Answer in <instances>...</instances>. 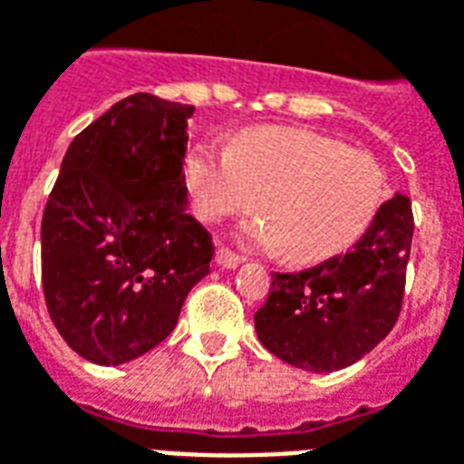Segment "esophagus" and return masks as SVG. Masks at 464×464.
Listing matches in <instances>:
<instances>
[{
    "label": "esophagus",
    "instance_id": "esophagus-1",
    "mask_svg": "<svg viewBox=\"0 0 464 464\" xmlns=\"http://www.w3.org/2000/svg\"><path fill=\"white\" fill-rule=\"evenodd\" d=\"M216 263L221 267H238L243 263V256H238V253H233V250L228 248H218V253H216Z\"/></svg>",
    "mask_w": 464,
    "mask_h": 464
}]
</instances>
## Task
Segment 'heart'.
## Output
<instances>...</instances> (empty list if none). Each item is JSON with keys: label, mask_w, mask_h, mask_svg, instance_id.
I'll use <instances>...</instances> for the list:
<instances>
[{"label": "heart", "mask_w": 464, "mask_h": 464, "mask_svg": "<svg viewBox=\"0 0 464 464\" xmlns=\"http://www.w3.org/2000/svg\"><path fill=\"white\" fill-rule=\"evenodd\" d=\"M184 184L204 221L246 214L260 198L266 216L250 221L246 236L283 248L297 266L352 248L386 197V174L372 154L297 127H253L231 150L194 145L184 157Z\"/></svg>", "instance_id": "heart-1"}]
</instances>
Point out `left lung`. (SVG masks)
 <instances>
[{"instance_id":"obj_1","label":"left lung","mask_w":464,"mask_h":464,"mask_svg":"<svg viewBox=\"0 0 464 464\" xmlns=\"http://www.w3.org/2000/svg\"><path fill=\"white\" fill-rule=\"evenodd\" d=\"M413 241L411 198L381 204L354 248L302 273H273L256 332L270 354L314 373L339 372L386 339L403 304Z\"/></svg>"}]
</instances>
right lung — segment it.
<instances>
[{"label":"right lung","instance_id":"1","mask_svg":"<svg viewBox=\"0 0 464 464\" xmlns=\"http://www.w3.org/2000/svg\"><path fill=\"white\" fill-rule=\"evenodd\" d=\"M194 105L135 92L68 147L41 221L51 322L75 354L118 366L177 327L208 276L214 241L187 214L184 152Z\"/></svg>","mask_w":464,"mask_h":464}]
</instances>
